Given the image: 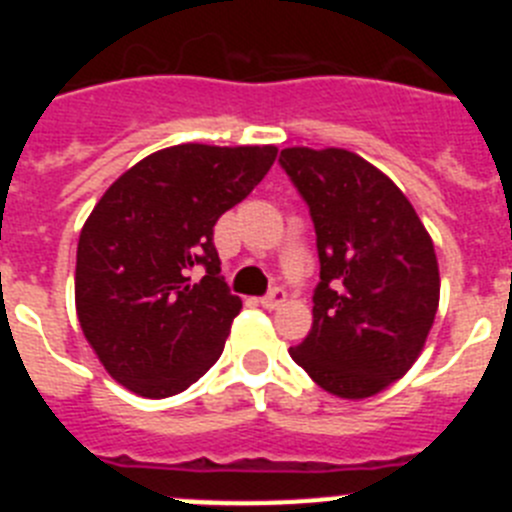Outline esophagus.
<instances>
[{
  "instance_id": "34e87169",
  "label": "esophagus",
  "mask_w": 512,
  "mask_h": 512,
  "mask_svg": "<svg viewBox=\"0 0 512 512\" xmlns=\"http://www.w3.org/2000/svg\"><path fill=\"white\" fill-rule=\"evenodd\" d=\"M284 300H287V292H284L282 287H274L269 295L261 297V305H264L266 310H277L279 305H284Z\"/></svg>"
}]
</instances>
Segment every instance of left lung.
Instances as JSON below:
<instances>
[{
  "mask_svg": "<svg viewBox=\"0 0 512 512\" xmlns=\"http://www.w3.org/2000/svg\"><path fill=\"white\" fill-rule=\"evenodd\" d=\"M279 164L310 207L320 259L312 328L289 356L330 395H377L415 364L436 318L431 235L390 176L356 153L297 146Z\"/></svg>",
  "mask_w": 512,
  "mask_h": 512,
  "instance_id": "1",
  "label": "left lung"
}]
</instances>
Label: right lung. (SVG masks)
Listing matches in <instances>:
<instances>
[{
    "instance_id": "1",
    "label": "right lung",
    "mask_w": 512,
    "mask_h": 512,
    "mask_svg": "<svg viewBox=\"0 0 512 512\" xmlns=\"http://www.w3.org/2000/svg\"><path fill=\"white\" fill-rule=\"evenodd\" d=\"M274 158V146L182 143L138 161L94 205L76 248V315L122 387L161 400L220 359L243 305L220 277L212 228Z\"/></svg>"
}]
</instances>
